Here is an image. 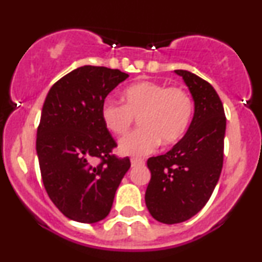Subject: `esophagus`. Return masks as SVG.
<instances>
[{
    "mask_svg": "<svg viewBox=\"0 0 262 262\" xmlns=\"http://www.w3.org/2000/svg\"><path fill=\"white\" fill-rule=\"evenodd\" d=\"M139 165H144L143 160H138V159H132V166H139Z\"/></svg>",
    "mask_w": 262,
    "mask_h": 262,
    "instance_id": "34e87169",
    "label": "esophagus"
}]
</instances>
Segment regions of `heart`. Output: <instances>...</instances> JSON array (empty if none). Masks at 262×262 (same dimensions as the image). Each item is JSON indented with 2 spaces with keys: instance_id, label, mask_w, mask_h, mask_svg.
<instances>
[{
  "instance_id": "heart-1",
  "label": "heart",
  "mask_w": 262,
  "mask_h": 262,
  "mask_svg": "<svg viewBox=\"0 0 262 262\" xmlns=\"http://www.w3.org/2000/svg\"><path fill=\"white\" fill-rule=\"evenodd\" d=\"M123 100L124 104L104 101L101 118L104 127L116 135L127 133L135 119H139L140 129L119 143L124 155L140 158L154 151L159 143L173 145L185 137L193 118V100L182 87L140 81L124 90Z\"/></svg>"
}]
</instances>
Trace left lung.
<instances>
[{"label":"left lung","mask_w":262,"mask_h":262,"mask_svg":"<svg viewBox=\"0 0 262 262\" xmlns=\"http://www.w3.org/2000/svg\"><path fill=\"white\" fill-rule=\"evenodd\" d=\"M175 73L192 93L194 116L172 149L148 160L151 179L145 203L152 218L164 224L187 221L208 202L223 167L227 125L223 103L213 86L189 71Z\"/></svg>","instance_id":"8db88e82"}]
</instances>
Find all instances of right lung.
<instances>
[{
  "mask_svg": "<svg viewBox=\"0 0 262 262\" xmlns=\"http://www.w3.org/2000/svg\"><path fill=\"white\" fill-rule=\"evenodd\" d=\"M129 76L118 69L81 66L48 92L37 132V154L45 191L65 217L91 224L104 219L130 167L113 154L116 140L101 107Z\"/></svg>",
  "mask_w": 262,
  "mask_h": 262,
  "instance_id": "1",
  "label": "right lung"
}]
</instances>
